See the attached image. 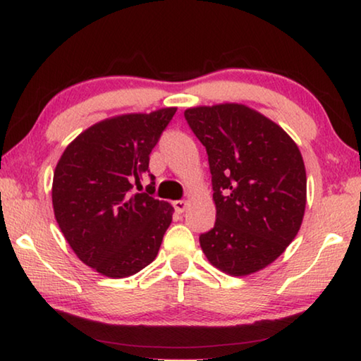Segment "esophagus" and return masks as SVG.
Wrapping results in <instances>:
<instances>
[{"mask_svg": "<svg viewBox=\"0 0 361 361\" xmlns=\"http://www.w3.org/2000/svg\"><path fill=\"white\" fill-rule=\"evenodd\" d=\"M186 205H188L186 200H175V202H173V209H175L176 213H183V212L186 210Z\"/></svg>", "mask_w": 361, "mask_h": 361, "instance_id": "obj_1", "label": "esophagus"}]
</instances>
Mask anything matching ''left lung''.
I'll use <instances>...</instances> for the list:
<instances>
[{"label":"left lung","instance_id":"1","mask_svg":"<svg viewBox=\"0 0 361 361\" xmlns=\"http://www.w3.org/2000/svg\"><path fill=\"white\" fill-rule=\"evenodd\" d=\"M205 146L215 226L199 242L213 266L248 276L271 264L295 239L305 209V169L282 127L237 103L185 111Z\"/></svg>","mask_w":361,"mask_h":361}]
</instances>
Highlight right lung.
<instances>
[{
	"mask_svg": "<svg viewBox=\"0 0 361 361\" xmlns=\"http://www.w3.org/2000/svg\"><path fill=\"white\" fill-rule=\"evenodd\" d=\"M176 108L124 114L84 130L54 172L52 205L60 231L84 264L106 277H129L151 264L172 223L157 200L149 154ZM148 173L146 193H137Z\"/></svg>",
	"mask_w": 361,
	"mask_h": 361,
	"instance_id": "1",
	"label": "right lung"
}]
</instances>
